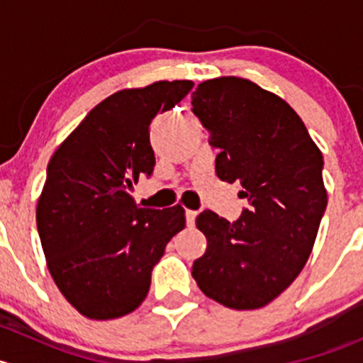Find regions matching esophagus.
<instances>
[{
	"label": "esophagus",
	"instance_id": "obj_1",
	"mask_svg": "<svg viewBox=\"0 0 363 363\" xmlns=\"http://www.w3.org/2000/svg\"><path fill=\"white\" fill-rule=\"evenodd\" d=\"M196 216H199V212H196V211H191V208H186V223H188V226H193V225H195Z\"/></svg>",
	"mask_w": 363,
	"mask_h": 363
}]
</instances>
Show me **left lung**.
Wrapping results in <instances>:
<instances>
[{
	"instance_id": "8db88e82",
	"label": "left lung",
	"mask_w": 363,
	"mask_h": 363,
	"mask_svg": "<svg viewBox=\"0 0 363 363\" xmlns=\"http://www.w3.org/2000/svg\"><path fill=\"white\" fill-rule=\"evenodd\" d=\"M191 98L208 144L219 149L216 174L239 181L250 202L233 223L200 212L207 250L191 274L208 298L259 309L294 283L313 251L327 208L323 155L298 113L251 80H205Z\"/></svg>"
}]
</instances>
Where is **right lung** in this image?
<instances>
[{
    "mask_svg": "<svg viewBox=\"0 0 363 363\" xmlns=\"http://www.w3.org/2000/svg\"><path fill=\"white\" fill-rule=\"evenodd\" d=\"M191 80L123 89L98 104L56 149L36 205L47 267L65 298L89 320H113L147 296L151 272L184 208H140L130 195L152 174L149 124L191 91Z\"/></svg>",
    "mask_w": 363,
    "mask_h": 363,
    "instance_id": "right-lung-1",
    "label": "right lung"
}]
</instances>
